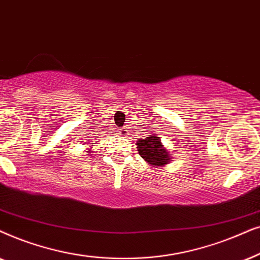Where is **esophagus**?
Segmentation results:
<instances>
[{"label":"esophagus","instance_id":"esophagus-1","mask_svg":"<svg viewBox=\"0 0 260 260\" xmlns=\"http://www.w3.org/2000/svg\"><path fill=\"white\" fill-rule=\"evenodd\" d=\"M119 134H121V136H123V134H124V131H120Z\"/></svg>","mask_w":260,"mask_h":260}]
</instances>
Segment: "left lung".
Instances as JSON below:
<instances>
[{"mask_svg": "<svg viewBox=\"0 0 260 260\" xmlns=\"http://www.w3.org/2000/svg\"><path fill=\"white\" fill-rule=\"evenodd\" d=\"M137 145L139 154L147 161V164L160 168L171 160L170 152L164 147L160 137L157 134L147 137L146 139H139L137 141Z\"/></svg>", "mask_w": 260, "mask_h": 260, "instance_id": "8db88e82", "label": "left lung"}]
</instances>
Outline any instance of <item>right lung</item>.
<instances>
[{
  "instance_id": "obj_1",
  "label": "right lung",
  "mask_w": 260,
  "mask_h": 260,
  "mask_svg": "<svg viewBox=\"0 0 260 260\" xmlns=\"http://www.w3.org/2000/svg\"><path fill=\"white\" fill-rule=\"evenodd\" d=\"M86 152H89V153H90V151H86Z\"/></svg>"
}]
</instances>
